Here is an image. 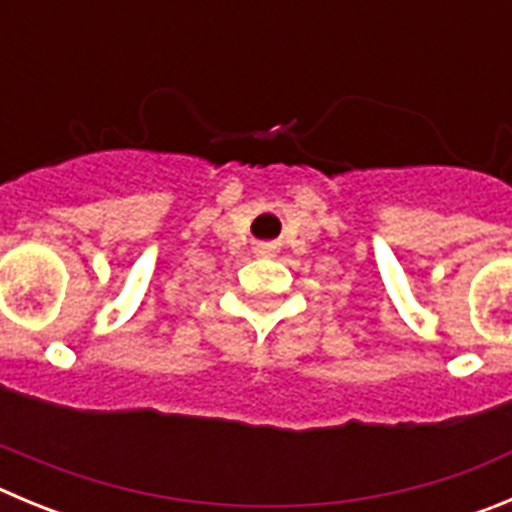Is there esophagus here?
<instances>
[{"mask_svg": "<svg viewBox=\"0 0 512 512\" xmlns=\"http://www.w3.org/2000/svg\"><path fill=\"white\" fill-rule=\"evenodd\" d=\"M256 253H261V256H269V253H271V251H269V248H264V246H261V248H259V251H256Z\"/></svg>", "mask_w": 512, "mask_h": 512, "instance_id": "1", "label": "esophagus"}]
</instances>
